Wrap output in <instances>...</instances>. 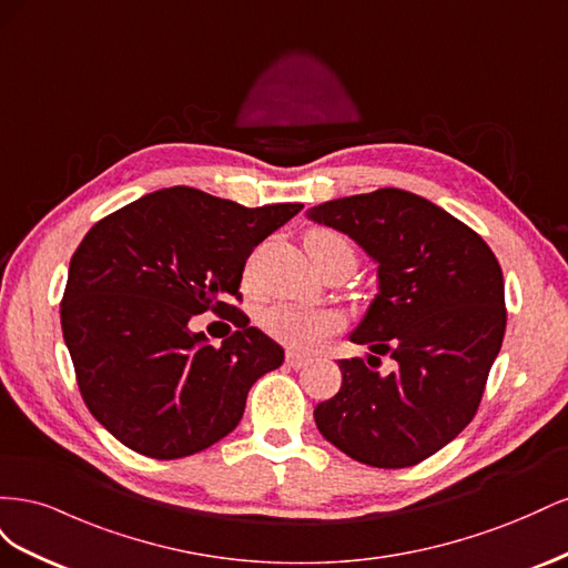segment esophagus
<instances>
[{"label":"esophagus","mask_w":568,"mask_h":568,"mask_svg":"<svg viewBox=\"0 0 568 568\" xmlns=\"http://www.w3.org/2000/svg\"><path fill=\"white\" fill-rule=\"evenodd\" d=\"M307 363H311V357H307V355L296 353V351H286V365H288V367L301 369V367H305Z\"/></svg>","instance_id":"34e87169"}]
</instances>
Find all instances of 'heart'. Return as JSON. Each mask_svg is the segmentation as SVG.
Returning a JSON list of instances; mask_svg holds the SVG:
<instances>
[{"mask_svg":"<svg viewBox=\"0 0 568 568\" xmlns=\"http://www.w3.org/2000/svg\"><path fill=\"white\" fill-rule=\"evenodd\" d=\"M305 251L307 255H317L326 251H346L353 255L351 244L341 234L332 230H313L305 234ZM263 329L282 343H288L294 348H313L324 336H329L336 329V315L326 311H313V307L301 305H272L261 317Z\"/></svg>","mask_w":568,"mask_h":568,"instance_id":"obj_1","label":"heart"}]
</instances>
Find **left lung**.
<instances>
[{
	"label": "left lung",
	"mask_w": 568,
	"mask_h": 568,
	"mask_svg": "<svg viewBox=\"0 0 568 568\" xmlns=\"http://www.w3.org/2000/svg\"><path fill=\"white\" fill-rule=\"evenodd\" d=\"M307 220L379 265V294L351 334L374 355L338 359L341 390L315 407L320 434L369 467L419 464L476 415L507 326L500 263L471 227L403 189L326 201ZM386 352L396 369L382 375Z\"/></svg>",
	"instance_id": "8db88e82"
}]
</instances>
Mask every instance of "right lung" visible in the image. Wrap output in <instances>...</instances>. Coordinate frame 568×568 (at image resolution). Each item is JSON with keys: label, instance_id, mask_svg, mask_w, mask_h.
<instances>
[{"label": "right lung", "instance_id": "right-lung-1", "mask_svg": "<svg viewBox=\"0 0 568 568\" xmlns=\"http://www.w3.org/2000/svg\"><path fill=\"white\" fill-rule=\"evenodd\" d=\"M303 203L246 209L192 186L128 203L84 234L68 267L61 329L82 400L130 450L180 459L242 422L284 348L230 305L253 248ZM213 310L237 332L211 347L187 322Z\"/></svg>", "mask_w": 568, "mask_h": 568}]
</instances>
